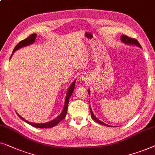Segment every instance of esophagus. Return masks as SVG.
<instances>
[{
  "label": "esophagus",
  "instance_id": "obj_1",
  "mask_svg": "<svg viewBox=\"0 0 155 155\" xmlns=\"http://www.w3.org/2000/svg\"><path fill=\"white\" fill-rule=\"evenodd\" d=\"M84 79H85V78H84V76H81V77H80V80H81L82 81V80H84Z\"/></svg>",
  "mask_w": 155,
  "mask_h": 155
}]
</instances>
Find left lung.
<instances>
[{"label": "left lung", "instance_id": "obj_1", "mask_svg": "<svg viewBox=\"0 0 155 155\" xmlns=\"http://www.w3.org/2000/svg\"><path fill=\"white\" fill-rule=\"evenodd\" d=\"M121 40H122V42H124V43L126 44V45H136V46H138V48H141L140 45L139 44V42H138L137 40H136L134 38H131L128 37L125 35H121ZM88 93L89 94V96H90V90H89V89H88ZM89 109H90V113H91V117H92L93 120H95L96 122L98 123V124L104 125V126H106V127H114V126H109V125L105 124V123H104L103 122H101V120H98V119H97V117H96L94 115L93 112H92V110H91V106H89Z\"/></svg>", "mask_w": 155, "mask_h": 155}]
</instances>
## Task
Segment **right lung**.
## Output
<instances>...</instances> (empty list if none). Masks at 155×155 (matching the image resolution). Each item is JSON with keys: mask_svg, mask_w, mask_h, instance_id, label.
I'll return each mask as SVG.
<instances>
[{"mask_svg": "<svg viewBox=\"0 0 155 155\" xmlns=\"http://www.w3.org/2000/svg\"><path fill=\"white\" fill-rule=\"evenodd\" d=\"M36 36H37V35L35 34V33H33V34H31L29 35L27 38H26L23 40H21V41H20L19 43H18L17 45L15 46L14 50H13V51H12V55L13 54V53H14L15 51L19 50V49L24 48V47L33 44V42H35V38H36ZM12 55H11V57H12ZM75 80H74V81L72 82V84H71V86L69 87L68 91H67L66 99H65V103L64 105V108H63L61 113L60 114V115L58 116L57 118L54 119V120H52L51 121H50V122H48L41 123V124H37V123H33V122H28V121L26 120L25 119H24L22 117L20 116L18 113H17V115L19 116L22 120H24V122H26V123H27V124H30V125H31V126H33L34 127H36V128H51V127L56 126L58 123H59L62 120H64V119L65 118V117H66V115L67 110H68V106L69 98H70L71 96L72 95V94L74 91V89H75Z\"/></svg>", "mask_w": 155, "mask_h": 155, "instance_id": "add662e5", "label": "right lung"}]
</instances>
